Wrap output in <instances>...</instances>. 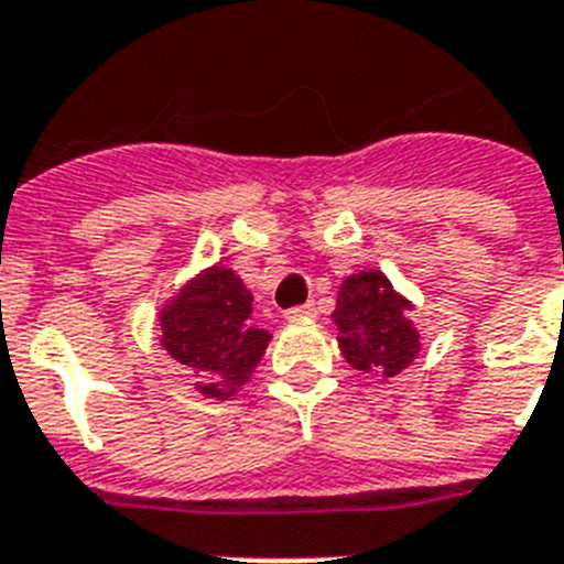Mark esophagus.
<instances>
[{"mask_svg": "<svg viewBox=\"0 0 564 564\" xmlns=\"http://www.w3.org/2000/svg\"><path fill=\"white\" fill-rule=\"evenodd\" d=\"M286 321H312V317H317V306L315 303H303V306H295V310H289Z\"/></svg>", "mask_w": 564, "mask_h": 564, "instance_id": "esophagus-1", "label": "esophagus"}]
</instances>
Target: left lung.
Wrapping results in <instances>:
<instances>
[{"mask_svg":"<svg viewBox=\"0 0 564 564\" xmlns=\"http://www.w3.org/2000/svg\"><path fill=\"white\" fill-rule=\"evenodd\" d=\"M414 303L391 286L380 269L343 278L332 321L337 349L351 369L389 380L414 364L423 343L409 312Z\"/></svg>","mask_w":564,"mask_h":564,"instance_id":"8db88e82","label":"left lung"}]
</instances>
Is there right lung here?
I'll return each instance as SVG.
<instances>
[{
  "label": "right lung",
  "mask_w": 564,
  "mask_h": 564,
  "mask_svg": "<svg viewBox=\"0 0 564 564\" xmlns=\"http://www.w3.org/2000/svg\"><path fill=\"white\" fill-rule=\"evenodd\" d=\"M161 346L193 371V389L207 400L235 398L254 375L272 340L252 323V292L224 263L200 269L159 310Z\"/></svg>",
  "instance_id": "obj_1"
}]
</instances>
